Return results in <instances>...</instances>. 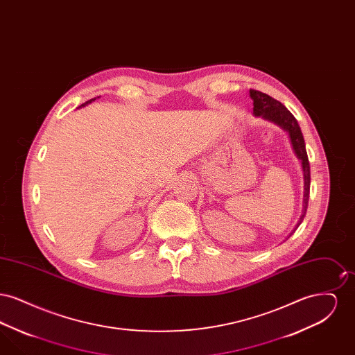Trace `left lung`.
I'll return each mask as SVG.
<instances>
[{
  "label": "left lung",
  "instance_id": "1",
  "mask_svg": "<svg viewBox=\"0 0 355 355\" xmlns=\"http://www.w3.org/2000/svg\"><path fill=\"white\" fill-rule=\"evenodd\" d=\"M250 97L253 100V114L257 119H265L268 122H271L277 126H279L281 129H284L288 135L293 150L295 153L297 158L301 161V166H302V173H304V201H302V211L300 216V220L297 222V225L294 226V229L291 230V233L286 236H291L298 226L302 223L304 216H306V210H307V203H309V194H310V165H309V158H307V153H306V146H304V135L301 132V128L297 122V119H294V116L287 110L286 107L277 100H274L270 96L253 90L250 89Z\"/></svg>",
  "mask_w": 355,
  "mask_h": 355
}]
</instances>
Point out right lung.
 <instances>
[{
	"instance_id": "add662e5",
	"label": "right lung",
	"mask_w": 355,
	"mask_h": 355,
	"mask_svg": "<svg viewBox=\"0 0 355 355\" xmlns=\"http://www.w3.org/2000/svg\"><path fill=\"white\" fill-rule=\"evenodd\" d=\"M98 98H100V97H98ZM94 100H96V98H93V100H90V101L85 102V103H83V105H81L80 107H83V106H85V105H87V103H92V101H94Z\"/></svg>"
}]
</instances>
